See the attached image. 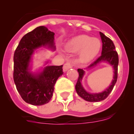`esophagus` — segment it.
<instances>
[{"label": "esophagus", "mask_w": 134, "mask_h": 134, "mask_svg": "<svg viewBox=\"0 0 134 134\" xmlns=\"http://www.w3.org/2000/svg\"><path fill=\"white\" fill-rule=\"evenodd\" d=\"M72 67V64L71 63H66L65 64H64V65H63V70L64 72H65V71H68L69 69H71Z\"/></svg>", "instance_id": "34e87169"}]
</instances>
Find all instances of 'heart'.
<instances>
[{"label":"heart","mask_w":134,"mask_h":134,"mask_svg":"<svg viewBox=\"0 0 134 134\" xmlns=\"http://www.w3.org/2000/svg\"><path fill=\"white\" fill-rule=\"evenodd\" d=\"M65 48L69 52H79L80 61L87 63L98 54L101 48V43L97 38H92L87 35H79L69 40Z\"/></svg>","instance_id":"1"}]
</instances>
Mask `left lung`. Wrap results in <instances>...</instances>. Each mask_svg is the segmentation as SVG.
Returning a JSON list of instances; mask_svg holds the SVG:
<instances>
[{
	"instance_id": "8db88e82",
	"label": "left lung",
	"mask_w": 134,
	"mask_h": 134,
	"mask_svg": "<svg viewBox=\"0 0 134 134\" xmlns=\"http://www.w3.org/2000/svg\"><path fill=\"white\" fill-rule=\"evenodd\" d=\"M100 35L102 42V54L97 60L94 61L90 65H89L86 69L87 71V70L91 69L93 67H96L97 65L100 64L102 62H106L113 67V77L109 86L104 91L101 93H91L86 91V90H85L82 84V78L85 75L86 72L83 69H78V72L79 73V77H78V81H77V83L75 86L76 91L77 94L80 97L88 102H100V101L106 99L109 93L113 90V87H114L117 80V74H118L117 71H118L119 64L118 54L115 51V47L113 41L109 37H106L102 32H100Z\"/></svg>"
}]
</instances>
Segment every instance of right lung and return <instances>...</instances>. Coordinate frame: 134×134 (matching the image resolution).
Returning a JSON list of instances; mask_svg holds the SVG:
<instances>
[{
    "label": "right lung",
    "mask_w": 134,
    "mask_h": 134,
    "mask_svg": "<svg viewBox=\"0 0 134 134\" xmlns=\"http://www.w3.org/2000/svg\"><path fill=\"white\" fill-rule=\"evenodd\" d=\"M41 47L56 50L54 33L44 26L25 35L13 56V80L17 91L26 102L34 106L51 100L56 80L63 73V65H47L37 72L31 71L32 55Z\"/></svg>",
    "instance_id": "obj_1"
}]
</instances>
